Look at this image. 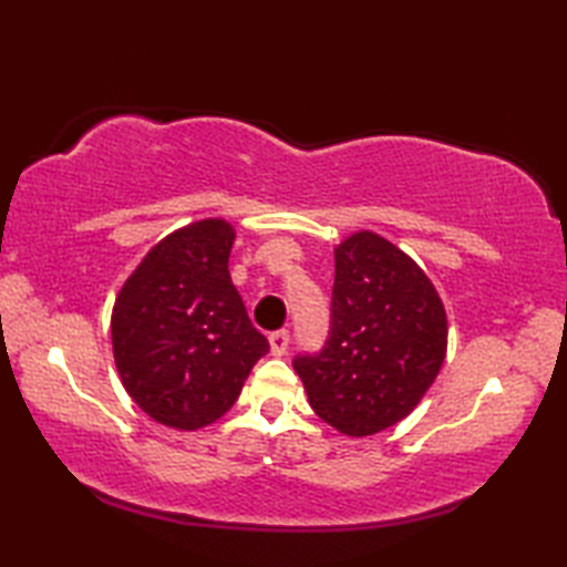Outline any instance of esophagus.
Listing matches in <instances>:
<instances>
[{
	"label": "esophagus",
	"instance_id": "1",
	"mask_svg": "<svg viewBox=\"0 0 567 567\" xmlns=\"http://www.w3.org/2000/svg\"><path fill=\"white\" fill-rule=\"evenodd\" d=\"M268 339H270V353L272 355L280 358V355L287 353V346H290V331H285V329L282 331H272Z\"/></svg>",
	"mask_w": 567,
	"mask_h": 567
}]
</instances>
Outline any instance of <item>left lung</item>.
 <instances>
[{"instance_id":"left-lung-1","label":"left lung","mask_w":567,"mask_h":567,"mask_svg":"<svg viewBox=\"0 0 567 567\" xmlns=\"http://www.w3.org/2000/svg\"><path fill=\"white\" fill-rule=\"evenodd\" d=\"M445 346V309L424 270L390 240L360 231L336 248L327 343L292 365L329 426L372 436L421 402Z\"/></svg>"}]
</instances>
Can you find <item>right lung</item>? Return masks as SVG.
<instances>
[{
  "label": "right lung",
  "instance_id": "1",
  "mask_svg": "<svg viewBox=\"0 0 567 567\" xmlns=\"http://www.w3.org/2000/svg\"><path fill=\"white\" fill-rule=\"evenodd\" d=\"M234 238L224 219L179 228L151 248L116 297V370L131 400L158 424H214L270 351L228 275Z\"/></svg>",
  "mask_w": 567,
  "mask_h": 567
}]
</instances>
